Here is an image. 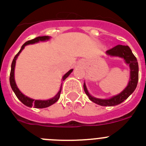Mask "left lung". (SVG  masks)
<instances>
[{"mask_svg": "<svg viewBox=\"0 0 146 146\" xmlns=\"http://www.w3.org/2000/svg\"><path fill=\"white\" fill-rule=\"evenodd\" d=\"M106 54L112 57H119L123 58L125 63L129 66V81L127 86L120 94L112 96L109 99H99V98L91 96L88 91L86 82H84L83 88H84V91L86 95L93 102L101 106H115L123 102L135 91L137 85V82H138V63H137L136 57L132 53L129 46L118 44L113 48L108 50Z\"/></svg>", "mask_w": 146, "mask_h": 146, "instance_id": "1", "label": "left lung"}]
</instances>
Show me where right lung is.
<instances>
[{
    "instance_id": "obj_1",
    "label": "right lung",
    "mask_w": 146,
    "mask_h": 146,
    "mask_svg": "<svg viewBox=\"0 0 146 146\" xmlns=\"http://www.w3.org/2000/svg\"><path fill=\"white\" fill-rule=\"evenodd\" d=\"M51 38L49 36H38L36 38H33L32 40H29L28 42H25L24 44L22 46L20 50L18 52V53L15 55V57L12 60V63H11V72H10V77H9V81H10V85H11V89L13 90V91L15 92V95L17 97V99L21 102L23 104H24L26 106L29 107V108H32V107H34L36 108H47V107H50V105L53 104L54 103H55L58 100V99L60 98V92H61V88H62V85L60 87V90L58 92V94L55 95L54 97L51 98L50 99H47V100H38V99H33L31 98L28 97L27 96L24 95L21 91H20V89L17 88V86L16 84V82H15V65H16V60L17 59L18 56L20 54V52H22V50L25 48V47L26 45L28 44H33L35 43H38L39 42H45V41H48L50 40V38ZM73 71V69H70L68 72H66L65 74L64 75V77H62V81L65 80L66 78L69 77V74H71Z\"/></svg>"
}]
</instances>
